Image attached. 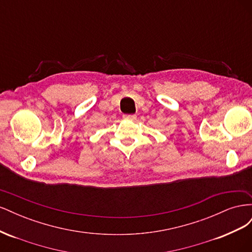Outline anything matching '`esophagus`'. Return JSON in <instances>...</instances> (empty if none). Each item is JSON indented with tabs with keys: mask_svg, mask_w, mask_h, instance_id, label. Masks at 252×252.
I'll return each mask as SVG.
<instances>
[{
	"mask_svg": "<svg viewBox=\"0 0 252 252\" xmlns=\"http://www.w3.org/2000/svg\"><path fill=\"white\" fill-rule=\"evenodd\" d=\"M124 120H130V121H135L136 120V116H134V114H125V116H123Z\"/></svg>",
	"mask_w": 252,
	"mask_h": 252,
	"instance_id": "obj_1",
	"label": "esophagus"
}]
</instances>
